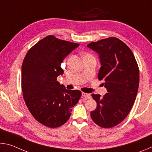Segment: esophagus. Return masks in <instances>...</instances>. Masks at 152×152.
Here are the masks:
<instances>
[{
  "label": "esophagus",
  "instance_id": "1",
  "mask_svg": "<svg viewBox=\"0 0 152 152\" xmlns=\"http://www.w3.org/2000/svg\"><path fill=\"white\" fill-rule=\"evenodd\" d=\"M82 96L86 98V99H91V95L88 93H86V92H82Z\"/></svg>",
  "mask_w": 152,
  "mask_h": 152
}]
</instances>
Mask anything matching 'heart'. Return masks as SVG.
Returning <instances> with one entry per match:
<instances>
[{"label":"heart","mask_w":152,"mask_h":152,"mask_svg":"<svg viewBox=\"0 0 152 152\" xmlns=\"http://www.w3.org/2000/svg\"><path fill=\"white\" fill-rule=\"evenodd\" d=\"M89 56H92L91 54V53H85V54H84V57H89Z\"/></svg>","instance_id":"heart-1"}]
</instances>
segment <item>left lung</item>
Returning a JSON list of instances; mask_svg holds the SVG:
<instances>
[{"label":"left lung","mask_w":152,"mask_h":152,"mask_svg":"<svg viewBox=\"0 0 152 152\" xmlns=\"http://www.w3.org/2000/svg\"><path fill=\"white\" fill-rule=\"evenodd\" d=\"M87 47L99 54L98 78L103 80L108 91L102 97L92 94L97 106L91 116L100 127L111 128L125 119L134 103L140 82L137 61L130 48L117 37L92 42Z\"/></svg>","instance_id":"obj_1"}]
</instances>
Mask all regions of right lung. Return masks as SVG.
Returning <instances> with one entry per match:
<instances>
[{"label": "right lung", "instance_id": "1", "mask_svg": "<svg viewBox=\"0 0 152 152\" xmlns=\"http://www.w3.org/2000/svg\"><path fill=\"white\" fill-rule=\"evenodd\" d=\"M80 44L48 35L31 48L22 64L21 89L33 117L50 128L60 127L69 119L81 91L67 90L57 81L64 72L61 64Z\"/></svg>", "mask_w": 152, "mask_h": 152}]
</instances>
